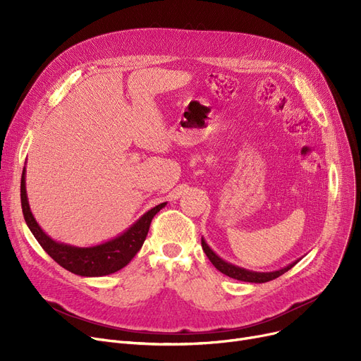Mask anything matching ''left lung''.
<instances>
[{
	"mask_svg": "<svg viewBox=\"0 0 361 361\" xmlns=\"http://www.w3.org/2000/svg\"><path fill=\"white\" fill-rule=\"evenodd\" d=\"M202 249L203 252L206 253L207 259H209L212 262L214 267L222 272L224 275L230 276V278H234V279H238V281H244V282H255V283H262V282H268V281H272L278 276H281L282 274H286L287 271H290L294 264L297 262H293L291 264H288V267L282 268L279 271H274V272H253V271H249V269H244V268H240V267H235V264H231L228 262L222 260L211 247L209 245L206 244V241L202 238Z\"/></svg>",
	"mask_w": 361,
	"mask_h": 361,
	"instance_id": "8db88e82",
	"label": "left lung"
}]
</instances>
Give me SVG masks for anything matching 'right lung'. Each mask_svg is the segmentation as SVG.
<instances>
[{"label":"right lung","mask_w":361,"mask_h":361,"mask_svg":"<svg viewBox=\"0 0 361 361\" xmlns=\"http://www.w3.org/2000/svg\"><path fill=\"white\" fill-rule=\"evenodd\" d=\"M26 168H23L22 183H20V199L25 221L29 230L42 245V249L71 274L80 276H104L123 269L130 260L136 256L142 249L146 240L147 231L152 219L162 209L166 203H161L152 207L142 218L133 224L128 230H126L118 237L112 238L106 243L93 247H74V245L59 243L48 237L44 230L37 225L36 219L30 212V206L26 195Z\"/></svg>","instance_id":"1"}]
</instances>
